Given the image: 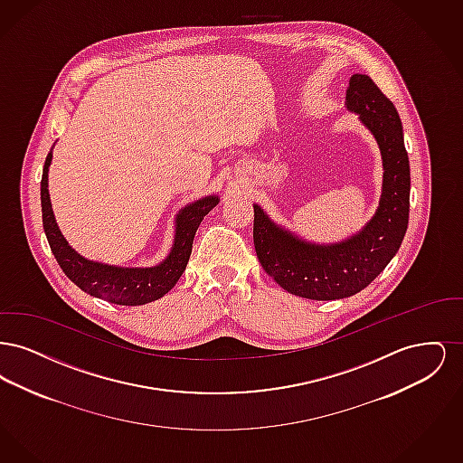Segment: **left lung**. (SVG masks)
I'll list each match as a JSON object with an SVG mask.
<instances>
[{
    "label": "left lung",
    "mask_w": 463,
    "mask_h": 463,
    "mask_svg": "<svg viewBox=\"0 0 463 463\" xmlns=\"http://www.w3.org/2000/svg\"><path fill=\"white\" fill-rule=\"evenodd\" d=\"M347 109L373 133L383 159V189L373 219L351 240L330 246L302 241L253 206V242L265 272L289 293L336 300L368 287L396 255L410 217V161L394 104L368 74H354Z\"/></svg>",
    "instance_id": "1"
}]
</instances>
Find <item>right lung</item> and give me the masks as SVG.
Returning <instances> with one entry per match:
<instances>
[{
	"instance_id": "right-lung-1",
	"label": "right lung",
	"mask_w": 463,
	"mask_h": 463,
	"mask_svg": "<svg viewBox=\"0 0 463 463\" xmlns=\"http://www.w3.org/2000/svg\"><path fill=\"white\" fill-rule=\"evenodd\" d=\"M52 161V151L44 161L43 176H42V213H43V229L52 253L55 255L61 269L67 278L87 291L91 297L108 300L118 306H144L166 295L175 287L185 265L189 262L194 234L199 223L208 212L217 206L219 198L208 196L185 206L176 215V232L174 248L170 255L156 267H114V265L90 262L78 255L67 244L62 232L59 231L55 217L52 212L50 196H48V166Z\"/></svg>"
}]
</instances>
